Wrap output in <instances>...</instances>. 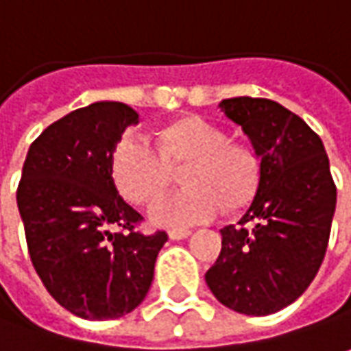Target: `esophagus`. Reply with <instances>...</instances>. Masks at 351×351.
<instances>
[{
	"mask_svg": "<svg viewBox=\"0 0 351 351\" xmlns=\"http://www.w3.org/2000/svg\"><path fill=\"white\" fill-rule=\"evenodd\" d=\"M190 235V231L188 229H171L169 231V237L173 239V241H178V239H186Z\"/></svg>",
	"mask_w": 351,
	"mask_h": 351,
	"instance_id": "34e87169",
	"label": "esophagus"
}]
</instances>
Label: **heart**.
<instances>
[{
  "instance_id": "heart-1",
  "label": "heart",
  "mask_w": 351,
  "mask_h": 351,
  "mask_svg": "<svg viewBox=\"0 0 351 351\" xmlns=\"http://www.w3.org/2000/svg\"><path fill=\"white\" fill-rule=\"evenodd\" d=\"M153 147L120 139L110 155L118 192L136 206H149L163 194L180 169L184 190L159 199L152 221L184 227L223 213L241 212L256 196L260 157L245 141L227 138L223 128L199 116H180L153 132Z\"/></svg>"
}]
</instances>
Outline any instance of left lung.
<instances>
[{
  "label": "left lung",
  "mask_w": 351,
  "mask_h": 351,
  "mask_svg": "<svg viewBox=\"0 0 351 351\" xmlns=\"http://www.w3.org/2000/svg\"><path fill=\"white\" fill-rule=\"evenodd\" d=\"M221 110L260 157V184L239 225L221 229L206 284L225 307L272 315L307 289L326 254L336 184L322 139L276 101L235 97Z\"/></svg>",
  "instance_id": "left-lung-1"
}]
</instances>
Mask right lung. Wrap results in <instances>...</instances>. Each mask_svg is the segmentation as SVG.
Returning <instances> with one entry per match:
<instances>
[{"label": "right lung", "instance_id": "add662e5", "mask_svg": "<svg viewBox=\"0 0 351 351\" xmlns=\"http://www.w3.org/2000/svg\"><path fill=\"white\" fill-rule=\"evenodd\" d=\"M138 120L124 103L77 108L32 141L23 165L17 206L32 266L48 293L81 319H118L138 307L169 239L136 231L143 217L110 173L114 145Z\"/></svg>", "mask_w": 351, "mask_h": 351}]
</instances>
